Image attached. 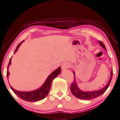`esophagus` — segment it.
Returning a JSON list of instances; mask_svg holds the SVG:
<instances>
[{
    "instance_id": "1",
    "label": "esophagus",
    "mask_w": 120,
    "mask_h": 120,
    "mask_svg": "<svg viewBox=\"0 0 120 120\" xmlns=\"http://www.w3.org/2000/svg\"><path fill=\"white\" fill-rule=\"evenodd\" d=\"M71 64L69 62H64V64H63L61 68L62 70H66L67 69H68L70 67Z\"/></svg>"
}]
</instances>
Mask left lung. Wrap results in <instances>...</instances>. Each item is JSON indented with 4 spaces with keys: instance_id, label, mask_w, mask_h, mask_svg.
<instances>
[{
    "instance_id": "8db88e82",
    "label": "left lung",
    "mask_w": 120,
    "mask_h": 120,
    "mask_svg": "<svg viewBox=\"0 0 120 120\" xmlns=\"http://www.w3.org/2000/svg\"><path fill=\"white\" fill-rule=\"evenodd\" d=\"M99 43L100 44L101 47H103L105 50H106V48L104 45V44L102 42L99 41ZM74 74L75 75V73L74 72ZM113 76V70L111 71V77L110 78L109 80V82H107L106 86L103 87V88L99 89L98 90H95V91H92V92H84L82 91L79 88V87L77 85V83L76 82V80L75 79V76H74V80L73 81L70 87V90L72 94L74 95V96L78 98L85 99V100H89V99H92L93 98H96V97H98L100 95H102L106 89L108 88L109 84H110L112 78Z\"/></svg>"
}]
</instances>
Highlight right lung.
Instances as JSON below:
<instances>
[{
	"mask_svg": "<svg viewBox=\"0 0 120 120\" xmlns=\"http://www.w3.org/2000/svg\"><path fill=\"white\" fill-rule=\"evenodd\" d=\"M24 40L23 41H22L21 43H20L19 45H17V47H16V50L14 52V53H15L17 51L19 47V46L21 45V44L23 43ZM11 58L9 60L8 65L7 67V78H8L9 75V72L8 71V67L9 65L11 64ZM61 72V68L59 67L58 69H56V70H54L53 72H52L49 77L46 79L45 82L44 83V84L42 85V86L38 89L35 90L31 91V92H21V91H18L15 90V89L13 88L11 85H10V87H11V89L13 91L14 93L17 95L20 98H22L23 100L27 101H39L40 100H42V99H44L45 97L47 96L49 92L50 89L51 88V84L53 80L56 77H57L60 74Z\"/></svg>",
	"mask_w": 120,
	"mask_h": 120,
	"instance_id": "obj_1",
	"label": "right lung"
}]
</instances>
